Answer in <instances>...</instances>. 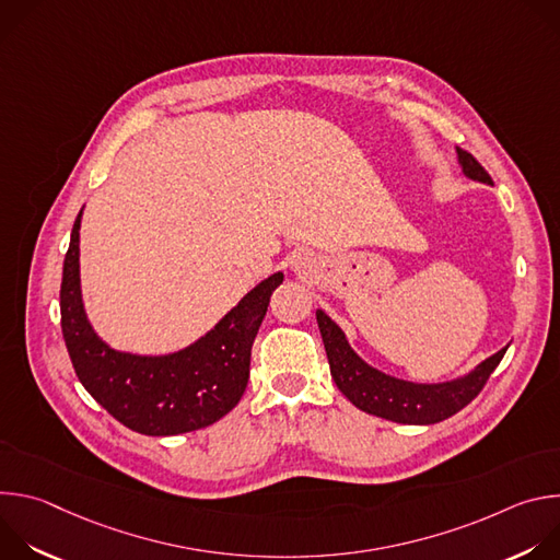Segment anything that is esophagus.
I'll return each mask as SVG.
<instances>
[{
	"label": "esophagus",
	"instance_id": "1",
	"mask_svg": "<svg viewBox=\"0 0 560 560\" xmlns=\"http://www.w3.org/2000/svg\"><path fill=\"white\" fill-rule=\"evenodd\" d=\"M292 268H294V270H299V272H301V270H307V268H310V259H307V255H296V257H294V261H292Z\"/></svg>",
	"mask_w": 560,
	"mask_h": 560
}]
</instances>
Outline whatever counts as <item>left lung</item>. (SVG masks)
<instances>
[{
  "label": "left lung",
  "mask_w": 560,
  "mask_h": 560,
  "mask_svg": "<svg viewBox=\"0 0 560 560\" xmlns=\"http://www.w3.org/2000/svg\"><path fill=\"white\" fill-rule=\"evenodd\" d=\"M456 152L463 173L469 179L492 184L488 171L469 152L460 148H456ZM316 324L322 330L332 378L346 398H350L359 410L368 415L406 425H430L460 412L486 387L490 374L497 370L508 350H499L463 378L428 385L394 378L368 365L348 346L346 335L326 312L316 310Z\"/></svg>",
  "instance_id": "8db88e82"
}]
</instances>
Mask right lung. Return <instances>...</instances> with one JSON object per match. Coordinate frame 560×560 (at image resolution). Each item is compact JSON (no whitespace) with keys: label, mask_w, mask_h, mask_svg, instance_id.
<instances>
[{"label":"right lung","mask_w":560,"mask_h":560,"mask_svg":"<svg viewBox=\"0 0 560 560\" xmlns=\"http://www.w3.org/2000/svg\"><path fill=\"white\" fill-rule=\"evenodd\" d=\"M77 214L59 290L61 332L77 378L95 401L126 428L145 436H175L212 425L244 396L250 352L283 275L250 290L199 341L166 357L117 352L91 328L79 290Z\"/></svg>","instance_id":"1"}]
</instances>
